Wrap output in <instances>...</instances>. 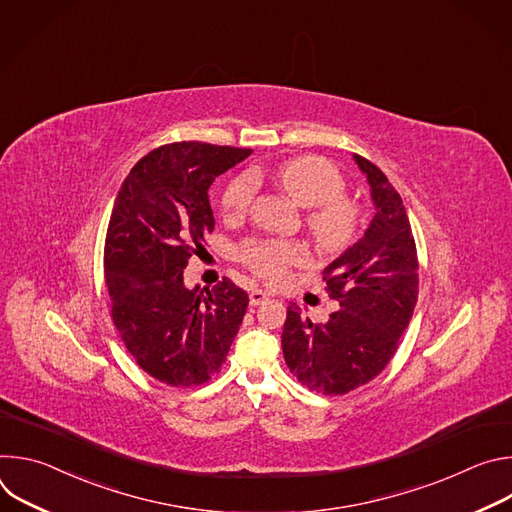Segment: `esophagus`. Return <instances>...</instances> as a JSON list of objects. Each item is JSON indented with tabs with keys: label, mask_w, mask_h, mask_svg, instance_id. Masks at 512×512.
<instances>
[{
	"label": "esophagus",
	"mask_w": 512,
	"mask_h": 512,
	"mask_svg": "<svg viewBox=\"0 0 512 512\" xmlns=\"http://www.w3.org/2000/svg\"><path fill=\"white\" fill-rule=\"evenodd\" d=\"M269 298H271L269 291L253 289L251 294H249V304H251V306H259V304H263V302H265V300H269Z\"/></svg>",
	"instance_id": "esophagus-1"
}]
</instances>
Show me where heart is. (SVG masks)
I'll return each instance as SVG.
<instances>
[{
	"instance_id": "1",
	"label": "heart",
	"mask_w": 512,
	"mask_h": 512,
	"mask_svg": "<svg viewBox=\"0 0 512 512\" xmlns=\"http://www.w3.org/2000/svg\"><path fill=\"white\" fill-rule=\"evenodd\" d=\"M271 180L275 186L306 210V229L326 253L344 251L358 235L360 206L344 194L346 182L334 164L320 156H298L281 162ZM255 194L251 176H239L223 192L221 206L227 216H243ZM243 263L265 281H281L291 267L308 261V249L298 241L259 239L241 249Z\"/></svg>"
}]
</instances>
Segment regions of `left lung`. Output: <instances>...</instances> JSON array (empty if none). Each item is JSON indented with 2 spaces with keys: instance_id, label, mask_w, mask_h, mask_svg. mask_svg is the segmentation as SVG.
Wrapping results in <instances>:
<instances>
[{
  "instance_id": "obj_1",
  "label": "left lung",
  "mask_w": 512,
  "mask_h": 512,
  "mask_svg": "<svg viewBox=\"0 0 512 512\" xmlns=\"http://www.w3.org/2000/svg\"><path fill=\"white\" fill-rule=\"evenodd\" d=\"M375 216L364 235L324 269L326 291L340 310L312 324L291 304L281 334L289 371L310 391L344 395L373 381L393 358L417 304V249L399 192L367 158Z\"/></svg>"
}]
</instances>
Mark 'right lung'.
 <instances>
[{"mask_svg":"<svg viewBox=\"0 0 512 512\" xmlns=\"http://www.w3.org/2000/svg\"><path fill=\"white\" fill-rule=\"evenodd\" d=\"M253 150L178 141L143 156L115 198L105 239L113 324L139 367L172 387L221 371L249 306L229 277L188 289L184 267L214 229L208 188Z\"/></svg>","mask_w":512,"mask_h":512,"instance_id":"right-lung-1","label":"right lung"}]
</instances>
